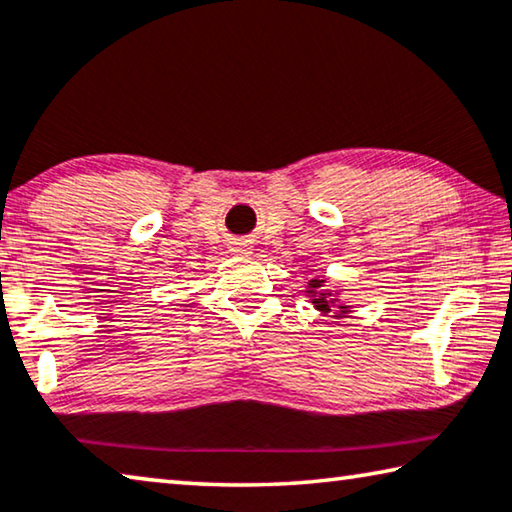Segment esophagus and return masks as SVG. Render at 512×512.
Listing matches in <instances>:
<instances>
[{
    "label": "esophagus",
    "instance_id": "obj_1",
    "mask_svg": "<svg viewBox=\"0 0 512 512\" xmlns=\"http://www.w3.org/2000/svg\"><path fill=\"white\" fill-rule=\"evenodd\" d=\"M232 253H237V255H250L253 253V243L250 241H234L232 243Z\"/></svg>",
    "mask_w": 512,
    "mask_h": 512
}]
</instances>
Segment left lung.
<instances>
[{
	"label": "left lung",
	"mask_w": 512,
	"mask_h": 512,
	"mask_svg": "<svg viewBox=\"0 0 512 512\" xmlns=\"http://www.w3.org/2000/svg\"><path fill=\"white\" fill-rule=\"evenodd\" d=\"M323 285V280H310V294H314V291L316 289H319ZM330 296V294H328ZM326 294H314V298H312V303L316 305V310H321V312H330V303H332V300L328 298ZM339 312H342V314H346L348 310H346V305H339Z\"/></svg>",
	"instance_id": "1"
}]
</instances>
